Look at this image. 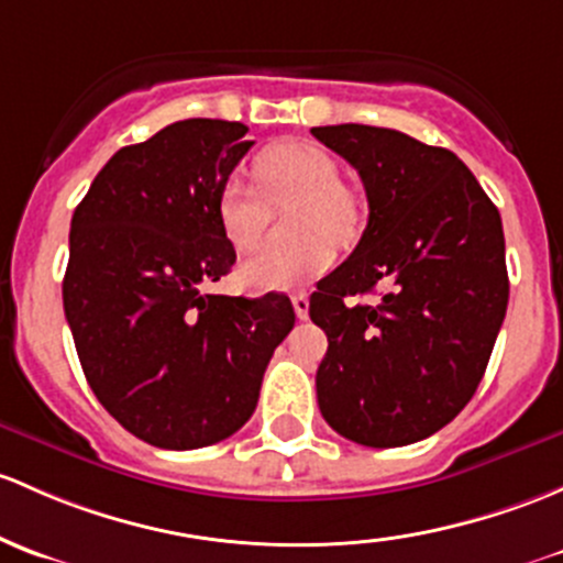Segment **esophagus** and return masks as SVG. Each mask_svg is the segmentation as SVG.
Listing matches in <instances>:
<instances>
[{
    "label": "esophagus",
    "mask_w": 563,
    "mask_h": 563,
    "mask_svg": "<svg viewBox=\"0 0 563 563\" xmlns=\"http://www.w3.org/2000/svg\"><path fill=\"white\" fill-rule=\"evenodd\" d=\"M294 301V312H297L299 321H307V316H310V299H307V294H294L291 297Z\"/></svg>",
    "instance_id": "obj_1"
}]
</instances>
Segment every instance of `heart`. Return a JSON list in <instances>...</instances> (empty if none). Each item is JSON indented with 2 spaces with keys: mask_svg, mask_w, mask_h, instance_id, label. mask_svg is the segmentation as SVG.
<instances>
[{
  "mask_svg": "<svg viewBox=\"0 0 563 563\" xmlns=\"http://www.w3.org/2000/svg\"><path fill=\"white\" fill-rule=\"evenodd\" d=\"M262 188L232 175L218 191V223L236 251H253L269 227V202H301L297 245H272L240 266V280L253 291H291L316 280L334 262L331 242L356 240L358 197L340 183L334 156L312 142H277L256 158Z\"/></svg>",
  "mask_w": 563,
  "mask_h": 563,
  "instance_id": "heart-1",
  "label": "heart"
}]
</instances>
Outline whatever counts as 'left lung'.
Here are the masks:
<instances>
[{
    "label": "left lung",
    "instance_id": "8db88e82",
    "mask_svg": "<svg viewBox=\"0 0 563 563\" xmlns=\"http://www.w3.org/2000/svg\"><path fill=\"white\" fill-rule=\"evenodd\" d=\"M312 137L356 167L369 202L356 251L310 297L329 340L318 407L345 440L410 445L451 423L485 375L510 297L499 210L445 147L364 123ZM375 287L377 306L350 301Z\"/></svg>",
    "mask_w": 563,
    "mask_h": 563
}]
</instances>
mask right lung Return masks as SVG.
Listing matches in <instances>:
<instances>
[{"label": "right lung", "instance_id": "right-lung-1", "mask_svg": "<svg viewBox=\"0 0 563 563\" xmlns=\"http://www.w3.org/2000/svg\"><path fill=\"white\" fill-rule=\"evenodd\" d=\"M240 121L188 118L110 158L75 207L64 316L86 380L142 442L194 451L253 416L291 299L207 294L236 262L218 191L251 151Z\"/></svg>", "mask_w": 563, "mask_h": 563}]
</instances>
